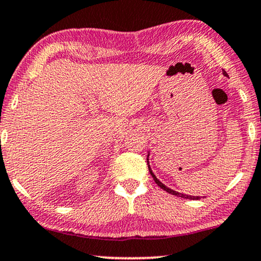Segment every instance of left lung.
I'll return each instance as SVG.
<instances>
[{
    "instance_id": "8db88e82",
    "label": "left lung",
    "mask_w": 261,
    "mask_h": 261,
    "mask_svg": "<svg viewBox=\"0 0 261 261\" xmlns=\"http://www.w3.org/2000/svg\"><path fill=\"white\" fill-rule=\"evenodd\" d=\"M222 73H223V75H226V76H228V74H227V72L225 71V69H222ZM148 157H149V153H148ZM148 167H149V171H150V175L152 176V178H153V181H155L156 183H157V186L159 187H161V188H162L163 190H166L167 193H169V194H172V195H175V196H178V197H182V199H188V200H200L201 199V196H192V195H187V194H182V193H178V192H175V190H172V189H170V188H168L167 186H164L162 182L160 181L159 178L156 177L155 176V174H153L152 172V170H151V168H150V166H149V159H148Z\"/></svg>"
}]
</instances>
